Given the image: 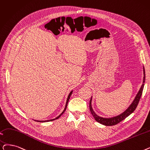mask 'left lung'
Instances as JSON below:
<instances>
[{"instance_id":"left-lung-1","label":"left lung","mask_w":150,"mask_h":150,"mask_svg":"<svg viewBox=\"0 0 150 150\" xmlns=\"http://www.w3.org/2000/svg\"><path fill=\"white\" fill-rule=\"evenodd\" d=\"M144 80H143V84L142 85L139 91V93L137 94L135 99L134 100L133 102L131 103V105L129 107V108L126 110L125 112H123L122 113H121V115L116 116L115 117H113V118H102L100 116H97L95 112L93 111V110L92 108V106H91V100H92V98L91 99L90 102H89V109L91 114L93 115V116H94V118L95 119V120L98 122L103 125L105 126H114L118 124L119 122H120L121 121L125 120L126 118L128 116H129L132 113L134 112V110H135V108L137 107L139 102L140 101L141 96L142 94V92H143V89H144V83L145 81V69L144 67Z\"/></svg>"}]
</instances>
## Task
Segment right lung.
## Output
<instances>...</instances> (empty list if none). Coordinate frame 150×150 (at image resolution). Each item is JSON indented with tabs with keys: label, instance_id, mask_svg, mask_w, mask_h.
<instances>
[{
	"label": "right lung",
	"instance_id": "right-lung-1",
	"mask_svg": "<svg viewBox=\"0 0 150 150\" xmlns=\"http://www.w3.org/2000/svg\"><path fill=\"white\" fill-rule=\"evenodd\" d=\"M71 93H72V91H71V92L70 93V94H69V96H68V98H67V102H66V107H65V108H64V111L62 112V113L59 115V116H58L57 118H56L55 119H53V120H47V121H38V122H46V121H53V120H56V119H58L59 118V117L64 113V112L66 111V108H67V103H68V102H69V99H70V96H71Z\"/></svg>",
	"mask_w": 150,
	"mask_h": 150
}]
</instances>
